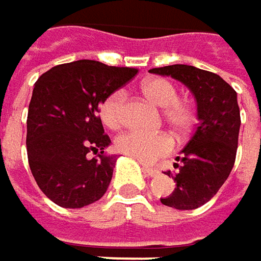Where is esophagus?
I'll use <instances>...</instances> for the list:
<instances>
[{
  "mask_svg": "<svg viewBox=\"0 0 261 261\" xmlns=\"http://www.w3.org/2000/svg\"><path fill=\"white\" fill-rule=\"evenodd\" d=\"M142 171H144L148 177H158L159 175V171L156 168H150V166H147V165H142Z\"/></svg>",
  "mask_w": 261,
  "mask_h": 261,
  "instance_id": "1",
  "label": "esophagus"
}]
</instances>
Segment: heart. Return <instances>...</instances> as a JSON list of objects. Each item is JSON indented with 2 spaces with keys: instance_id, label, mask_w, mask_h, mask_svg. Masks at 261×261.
Returning a JSON list of instances; mask_svg holds the SVG:
<instances>
[{
  "instance_id": "b5f03b06",
  "label": "heart",
  "mask_w": 261,
  "mask_h": 261,
  "mask_svg": "<svg viewBox=\"0 0 261 261\" xmlns=\"http://www.w3.org/2000/svg\"><path fill=\"white\" fill-rule=\"evenodd\" d=\"M144 96L162 110L163 119L169 124L178 140L186 138L193 129L196 121L195 108L186 101L178 99V90L166 79L154 77L141 84ZM124 101L126 92L120 89L111 93L101 105V119L110 129L120 127L124 121ZM116 148L137 159L141 163H153L174 150V140L165 132L145 134L141 130H127L116 140Z\"/></svg>"
}]
</instances>
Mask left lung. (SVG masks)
I'll return each mask as SVG.
<instances>
[{
    "instance_id": "obj_1",
    "label": "left lung",
    "mask_w": 261,
    "mask_h": 261,
    "mask_svg": "<svg viewBox=\"0 0 261 261\" xmlns=\"http://www.w3.org/2000/svg\"><path fill=\"white\" fill-rule=\"evenodd\" d=\"M150 72L169 75L186 84L197 102L195 132L174 163L175 189L160 202L175 210H196L211 200L227 179L236 159L241 113L232 86L214 72L192 65L153 68Z\"/></svg>"
}]
</instances>
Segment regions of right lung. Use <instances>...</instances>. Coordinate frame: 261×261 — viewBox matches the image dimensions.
Returning a JSON list of instances; mask_svg holds the SVG:
<instances>
[{
  "label": "right lung",
  "mask_w": 261,
  "mask_h": 261,
  "mask_svg": "<svg viewBox=\"0 0 261 261\" xmlns=\"http://www.w3.org/2000/svg\"><path fill=\"white\" fill-rule=\"evenodd\" d=\"M137 68L75 61L53 66L34 84L27 120L31 172L41 192L62 208L99 200L113 178L116 156H107L99 105ZM98 154L90 159L88 153Z\"/></svg>",
  "instance_id": "right-lung-1"
}]
</instances>
